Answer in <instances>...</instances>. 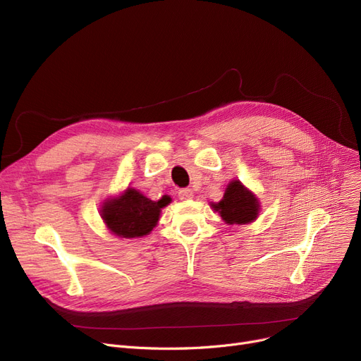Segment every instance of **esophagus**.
I'll return each instance as SVG.
<instances>
[{"instance_id":"1","label":"esophagus","mask_w":361,"mask_h":361,"mask_svg":"<svg viewBox=\"0 0 361 361\" xmlns=\"http://www.w3.org/2000/svg\"><path fill=\"white\" fill-rule=\"evenodd\" d=\"M178 199L190 200V199H193V192L190 189H181V190H178Z\"/></svg>"}]
</instances>
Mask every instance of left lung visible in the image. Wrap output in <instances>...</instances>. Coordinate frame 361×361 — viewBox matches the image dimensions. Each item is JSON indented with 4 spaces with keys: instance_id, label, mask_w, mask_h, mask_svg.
<instances>
[{
    "instance_id": "1",
    "label": "left lung",
    "mask_w": 361,
    "mask_h": 361,
    "mask_svg": "<svg viewBox=\"0 0 361 361\" xmlns=\"http://www.w3.org/2000/svg\"><path fill=\"white\" fill-rule=\"evenodd\" d=\"M211 208L218 212L226 224L243 226L254 223L258 218L261 203L242 181L231 180L226 187L223 199L216 203L212 202Z\"/></svg>"
}]
</instances>
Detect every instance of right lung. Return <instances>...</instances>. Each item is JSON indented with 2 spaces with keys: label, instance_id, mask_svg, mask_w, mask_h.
I'll use <instances>...</instances> for the list:
<instances>
[{
  "label": "right lung",
  "instance_id": "obj_1",
  "mask_svg": "<svg viewBox=\"0 0 361 361\" xmlns=\"http://www.w3.org/2000/svg\"><path fill=\"white\" fill-rule=\"evenodd\" d=\"M169 202V196L152 200L134 187H127L122 193L103 200L100 216L106 228L115 236L138 239L147 236L158 226L161 211Z\"/></svg>",
  "mask_w": 361,
  "mask_h": 361
}]
</instances>
